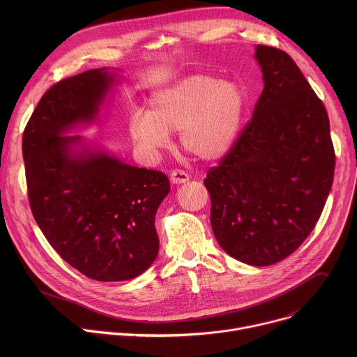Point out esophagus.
Instances as JSON below:
<instances>
[{
    "label": "esophagus",
    "mask_w": 357,
    "mask_h": 357,
    "mask_svg": "<svg viewBox=\"0 0 357 357\" xmlns=\"http://www.w3.org/2000/svg\"><path fill=\"white\" fill-rule=\"evenodd\" d=\"M188 181H189V175L185 171H182V169L172 171V174H171V182L172 183L181 185V183H185Z\"/></svg>",
    "instance_id": "1"
}]
</instances>
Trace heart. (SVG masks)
I'll use <instances>...</instances> for the list:
<instances>
[{"mask_svg": "<svg viewBox=\"0 0 357 357\" xmlns=\"http://www.w3.org/2000/svg\"><path fill=\"white\" fill-rule=\"evenodd\" d=\"M245 93L234 80L190 75L152 94L148 112L128 120L131 141L154 157L181 131V145L200 160L213 161L233 148L243 123Z\"/></svg>", "mask_w": 357, "mask_h": 357, "instance_id": "heart-1", "label": "heart"}]
</instances>
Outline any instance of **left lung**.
<instances>
[{"label": "left lung", "instance_id": "1", "mask_svg": "<svg viewBox=\"0 0 357 357\" xmlns=\"http://www.w3.org/2000/svg\"><path fill=\"white\" fill-rule=\"evenodd\" d=\"M264 89L233 148L209 169L211 223L248 266L292 254L314 230L332 188L335 151L322 101L284 50L257 45Z\"/></svg>", "mask_w": 357, "mask_h": 357}]
</instances>
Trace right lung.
<instances>
[{
  "label": "right lung",
  "instance_id": "1",
  "mask_svg": "<svg viewBox=\"0 0 357 357\" xmlns=\"http://www.w3.org/2000/svg\"><path fill=\"white\" fill-rule=\"evenodd\" d=\"M117 73L91 69L50 87L22 137L28 197L43 236L73 268L96 281H127L158 256L155 213L169 193L165 174L128 165L82 135Z\"/></svg>",
  "mask_w": 357,
  "mask_h": 357
}]
</instances>
